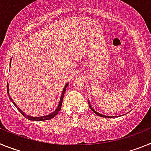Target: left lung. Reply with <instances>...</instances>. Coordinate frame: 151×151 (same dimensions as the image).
<instances>
[{
  "label": "left lung",
  "mask_w": 151,
  "mask_h": 151,
  "mask_svg": "<svg viewBox=\"0 0 151 151\" xmlns=\"http://www.w3.org/2000/svg\"><path fill=\"white\" fill-rule=\"evenodd\" d=\"M88 104H89V107L91 108V110L92 111L94 112V113H95V114H97V116H101V117H105V118H107V117H109V116H106L102 115V114H100V113H97V112H96V110H94V108H92V106H91V104H90V103H88ZM110 117H111V116H110Z\"/></svg>",
  "instance_id": "8db88e82"
}]
</instances>
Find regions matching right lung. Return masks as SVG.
Segmentation results:
<instances>
[{"mask_svg": "<svg viewBox=\"0 0 151 151\" xmlns=\"http://www.w3.org/2000/svg\"><path fill=\"white\" fill-rule=\"evenodd\" d=\"M10 63H11V60H10ZM67 86H68V83L65 85V87H64L63 90L62 94H61V97H60V99L59 104H58V106H57V109H56V110H54L53 113H50V114H49V115L45 116H39V117H33V116H30L26 115V114L24 113V112H22V110H21L18 107V106L16 104L15 102H14L13 100H12V98L10 97V96L9 95V85H8V83H7V85H6V91H7V94H8V95H9V98H10V100L11 101V102L13 103V104L15 105L16 107L18 109L19 111L22 113V115L23 116H25L26 119H29V120H32V121H44V120H48V119H50L54 118V117L57 115V113H59L60 110H61V106H62V104H63V96H64V94H65V91H66V88H67Z\"/></svg>", "mask_w": 151, "mask_h": 151, "instance_id": "1", "label": "right lung"}]
</instances>
